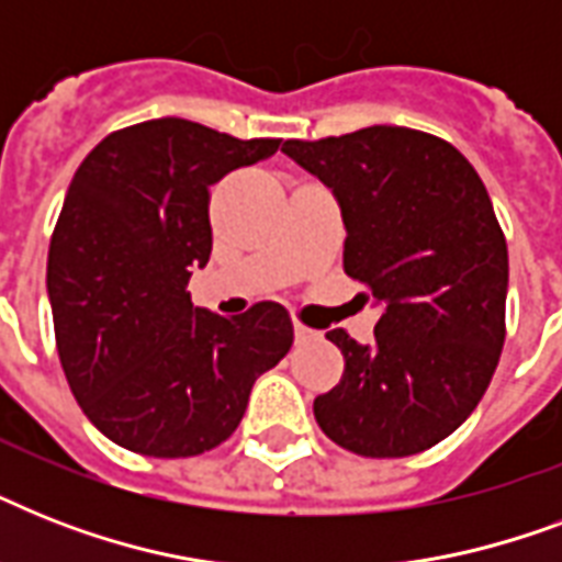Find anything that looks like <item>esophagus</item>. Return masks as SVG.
<instances>
[{
	"mask_svg": "<svg viewBox=\"0 0 562 562\" xmlns=\"http://www.w3.org/2000/svg\"><path fill=\"white\" fill-rule=\"evenodd\" d=\"M315 329H308V326H303L300 321H294V341L303 344V341H312L315 338Z\"/></svg>",
	"mask_w": 562,
	"mask_h": 562,
	"instance_id": "obj_1",
	"label": "esophagus"
}]
</instances>
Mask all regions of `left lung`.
<instances>
[{
    "label": "left lung",
    "mask_w": 562,
    "mask_h": 562,
    "mask_svg": "<svg viewBox=\"0 0 562 562\" xmlns=\"http://www.w3.org/2000/svg\"><path fill=\"white\" fill-rule=\"evenodd\" d=\"M282 154L333 189L344 271L382 312L373 344L326 333L347 368L315 400L317 426L364 458L431 449L475 411L505 344L507 245L479 171L443 139L393 125L289 139Z\"/></svg>",
    "instance_id": "obj_1"
}]
</instances>
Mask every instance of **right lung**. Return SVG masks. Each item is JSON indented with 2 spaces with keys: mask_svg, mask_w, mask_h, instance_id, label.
<instances>
[{
  "mask_svg": "<svg viewBox=\"0 0 562 562\" xmlns=\"http://www.w3.org/2000/svg\"><path fill=\"white\" fill-rule=\"evenodd\" d=\"M277 148L169 116L110 134L75 171L46 289L69 387L113 443L148 458L206 452L291 350L280 303L229 321L187 291L212 254L210 187Z\"/></svg>",
  "mask_w": 562,
  "mask_h": 562,
  "instance_id": "obj_1",
  "label": "right lung"
}]
</instances>
